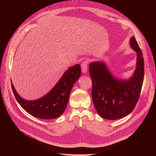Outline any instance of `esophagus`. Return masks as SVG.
I'll return each mask as SVG.
<instances>
[{
    "label": "esophagus",
    "mask_w": 156,
    "mask_h": 156,
    "mask_svg": "<svg viewBox=\"0 0 156 156\" xmlns=\"http://www.w3.org/2000/svg\"><path fill=\"white\" fill-rule=\"evenodd\" d=\"M88 61L87 59L83 61L81 64L82 71L83 73H87L88 71Z\"/></svg>",
    "instance_id": "34e87169"
}]
</instances>
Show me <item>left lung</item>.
Masks as SVG:
<instances>
[{"label":"left lung","instance_id":"8db88e82","mask_svg":"<svg viewBox=\"0 0 156 156\" xmlns=\"http://www.w3.org/2000/svg\"><path fill=\"white\" fill-rule=\"evenodd\" d=\"M129 43L137 54L136 67L129 79L115 77L104 62L89 64L94 105L99 116L106 119H118L127 116L133 111L140 96L144 77V58L133 36Z\"/></svg>","mask_w":156,"mask_h":156}]
</instances>
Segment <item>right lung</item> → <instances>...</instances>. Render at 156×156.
I'll return each mask as SVG.
<instances>
[{
    "label": "right lung",
    "instance_id": "obj_1",
    "mask_svg": "<svg viewBox=\"0 0 156 156\" xmlns=\"http://www.w3.org/2000/svg\"><path fill=\"white\" fill-rule=\"evenodd\" d=\"M81 74L79 64L69 67L47 94L35 100H26L19 95L11 82L16 100L24 111L36 118L51 119L59 117L67 108L71 90Z\"/></svg>",
    "mask_w": 156,
    "mask_h": 156
}]
</instances>
